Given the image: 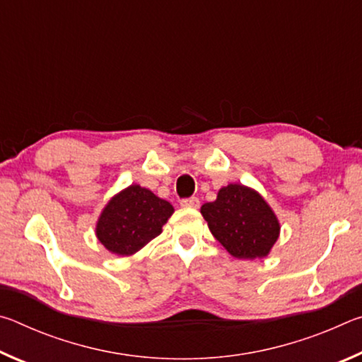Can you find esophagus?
I'll return each instance as SVG.
<instances>
[{"label": "esophagus", "instance_id": "esophagus-1", "mask_svg": "<svg viewBox=\"0 0 362 362\" xmlns=\"http://www.w3.org/2000/svg\"><path fill=\"white\" fill-rule=\"evenodd\" d=\"M180 206L182 207H187V209H196V207H199V199L198 198L182 199L180 201Z\"/></svg>", "mask_w": 362, "mask_h": 362}]
</instances>
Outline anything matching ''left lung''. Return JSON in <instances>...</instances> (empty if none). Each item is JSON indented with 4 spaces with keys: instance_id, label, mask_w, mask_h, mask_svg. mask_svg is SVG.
I'll use <instances>...</instances> for the list:
<instances>
[{
    "instance_id": "8db88e82",
    "label": "left lung",
    "mask_w": 362,
    "mask_h": 362,
    "mask_svg": "<svg viewBox=\"0 0 362 362\" xmlns=\"http://www.w3.org/2000/svg\"><path fill=\"white\" fill-rule=\"evenodd\" d=\"M201 214L214 238L235 259H263L279 238L281 225L272 206L241 183L220 188L216 201L201 206Z\"/></svg>"
}]
</instances>
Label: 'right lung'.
Wrapping results in <instances>:
<instances>
[{
	"label": "right lung",
	"mask_w": 362,
	"mask_h": 362,
	"mask_svg": "<svg viewBox=\"0 0 362 362\" xmlns=\"http://www.w3.org/2000/svg\"><path fill=\"white\" fill-rule=\"evenodd\" d=\"M173 214L174 207L169 201L132 183L103 207L95 223V236L108 252L134 255L161 235L163 225Z\"/></svg>",
	"instance_id": "right-lung-1"
}]
</instances>
